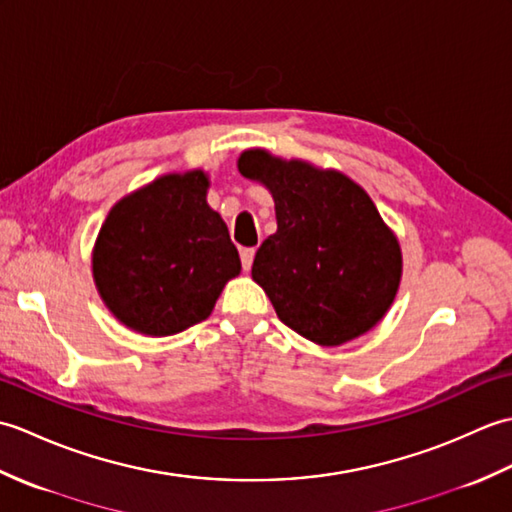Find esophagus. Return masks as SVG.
Instances as JSON below:
<instances>
[{
    "label": "esophagus",
    "mask_w": 512,
    "mask_h": 512,
    "mask_svg": "<svg viewBox=\"0 0 512 512\" xmlns=\"http://www.w3.org/2000/svg\"><path fill=\"white\" fill-rule=\"evenodd\" d=\"M239 257H242V268L250 270V266H253V259H255V248H242L239 250Z\"/></svg>",
    "instance_id": "1"
}]
</instances>
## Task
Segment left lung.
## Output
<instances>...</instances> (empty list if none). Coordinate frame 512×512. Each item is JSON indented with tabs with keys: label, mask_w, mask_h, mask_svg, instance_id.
Masks as SVG:
<instances>
[{
	"label": "left lung",
	"mask_w": 512,
	"mask_h": 512,
	"mask_svg": "<svg viewBox=\"0 0 512 512\" xmlns=\"http://www.w3.org/2000/svg\"><path fill=\"white\" fill-rule=\"evenodd\" d=\"M237 169L275 200L277 233L259 246L253 279L277 317L325 347L372 330L402 275L400 244L372 198L339 171L264 149L244 151Z\"/></svg>",
	"instance_id": "obj_1"
}]
</instances>
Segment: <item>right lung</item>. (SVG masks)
I'll use <instances>...</instances> for the list:
<instances>
[{
    "label": "right lung",
    "mask_w": 512,
    "mask_h": 512,
    "mask_svg": "<svg viewBox=\"0 0 512 512\" xmlns=\"http://www.w3.org/2000/svg\"><path fill=\"white\" fill-rule=\"evenodd\" d=\"M209 178L169 173L112 206L96 237L92 273L114 317L140 334L171 336L213 312L242 270Z\"/></svg>",
    "instance_id": "obj_1"
}]
</instances>
